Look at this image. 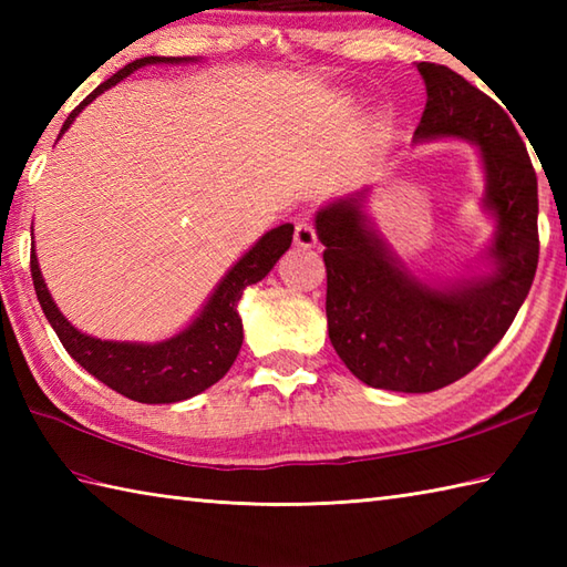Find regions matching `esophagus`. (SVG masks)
Here are the masks:
<instances>
[{
    "label": "esophagus",
    "instance_id": "34e87169",
    "mask_svg": "<svg viewBox=\"0 0 567 567\" xmlns=\"http://www.w3.org/2000/svg\"><path fill=\"white\" fill-rule=\"evenodd\" d=\"M295 244L299 248H315L317 246V231H315V224L309 219H299L295 226Z\"/></svg>",
    "mask_w": 567,
    "mask_h": 567
}]
</instances>
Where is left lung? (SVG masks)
<instances>
[{"mask_svg": "<svg viewBox=\"0 0 567 567\" xmlns=\"http://www.w3.org/2000/svg\"><path fill=\"white\" fill-rule=\"evenodd\" d=\"M416 70L426 106L414 143H473L495 238L480 256L485 272L426 280L370 221V187L317 212V236L327 246L329 339L360 382L392 392L441 390L483 363L512 327L538 265V183L509 116L451 68L419 63Z\"/></svg>", "mask_w": 567, "mask_h": 567, "instance_id": "8db88e82", "label": "left lung"}]
</instances>
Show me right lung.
I'll use <instances>...</instances> for the list:
<instances>
[{
	"label": "right lung",
	"mask_w": 567,
	"mask_h": 567,
	"mask_svg": "<svg viewBox=\"0 0 567 567\" xmlns=\"http://www.w3.org/2000/svg\"><path fill=\"white\" fill-rule=\"evenodd\" d=\"M197 58H163V55H148L138 58L128 63L102 82L87 100H84L75 112H72L60 136L65 134L70 124L75 122L78 114L100 97L102 92L114 87L116 82L128 78L131 72L146 65H179V63H195ZM58 136V138H60ZM292 224H280L262 234L256 246L244 252L234 268L221 277L219 285L214 287L207 302L199 309V315L192 319L183 331L158 343H136V341H102L94 336L82 333L80 329L63 317V311L53 302L51 292H48L45 280L39 268V258H35V244L31 248V277L35 287V297H39L43 315L58 333L60 343L72 360L90 372V375L104 382L106 388L116 390L118 394L128 396V400L141 404H173L183 402L212 388L219 382L244 343V323L238 317V302L240 295L248 285L260 282L265 275L272 270V265L285 256V250L292 246Z\"/></svg>",
	"instance_id": "add662e5"
}]
</instances>
